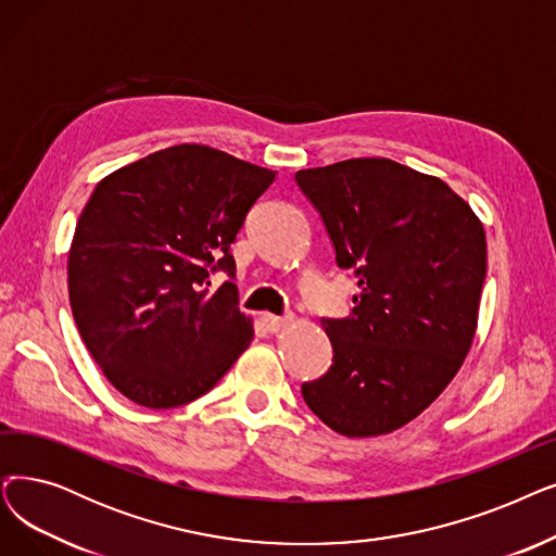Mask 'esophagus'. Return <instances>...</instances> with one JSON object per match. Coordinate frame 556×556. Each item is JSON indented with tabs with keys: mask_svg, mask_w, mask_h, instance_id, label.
Returning a JSON list of instances; mask_svg holds the SVG:
<instances>
[{
	"mask_svg": "<svg viewBox=\"0 0 556 556\" xmlns=\"http://www.w3.org/2000/svg\"><path fill=\"white\" fill-rule=\"evenodd\" d=\"M291 316H273V313H268V316H263V325H265V329L268 331H273V333H277V331H281V329H286L288 325H291Z\"/></svg>",
	"mask_w": 556,
	"mask_h": 556,
	"instance_id": "34e87169",
	"label": "esophagus"
}]
</instances>
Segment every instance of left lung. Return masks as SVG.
I'll return each instance as SVG.
<instances>
[{
    "label": "left lung",
    "mask_w": 556,
    "mask_h": 556,
    "mask_svg": "<svg viewBox=\"0 0 556 556\" xmlns=\"http://www.w3.org/2000/svg\"><path fill=\"white\" fill-rule=\"evenodd\" d=\"M295 179L336 263L358 281L350 316L323 320L333 364L302 383L304 402L348 439L391 433L445 391L470 352L484 225L445 181L391 159H348Z\"/></svg>",
    "instance_id": "obj_1"
}]
</instances>
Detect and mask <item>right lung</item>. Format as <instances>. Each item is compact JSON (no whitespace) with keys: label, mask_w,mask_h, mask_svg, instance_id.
Masks as SVG:
<instances>
[{"label":"right lung","mask_w":556,"mask_h":556,"mask_svg":"<svg viewBox=\"0 0 556 556\" xmlns=\"http://www.w3.org/2000/svg\"><path fill=\"white\" fill-rule=\"evenodd\" d=\"M268 167L184 142L94 186L67 252V293L81 341L127 400L173 408L208 393L248 350L238 288L208 291Z\"/></svg>","instance_id":"add662e5"}]
</instances>
